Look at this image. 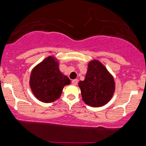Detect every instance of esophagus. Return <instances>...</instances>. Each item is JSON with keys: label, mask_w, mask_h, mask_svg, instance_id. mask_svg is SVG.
<instances>
[{"label": "esophagus", "mask_w": 146, "mask_h": 146, "mask_svg": "<svg viewBox=\"0 0 146 146\" xmlns=\"http://www.w3.org/2000/svg\"><path fill=\"white\" fill-rule=\"evenodd\" d=\"M72 84L73 85H76V84H78V80L77 79H73V80L72 81Z\"/></svg>", "instance_id": "1"}]
</instances>
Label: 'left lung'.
Returning a JSON list of instances; mask_svg holds the SVG:
<instances>
[{
  "label": "left lung",
  "mask_w": 146,
  "mask_h": 146,
  "mask_svg": "<svg viewBox=\"0 0 146 146\" xmlns=\"http://www.w3.org/2000/svg\"><path fill=\"white\" fill-rule=\"evenodd\" d=\"M83 100L92 107L106 105L115 91V82L106 67L97 60L88 65L85 79L79 82Z\"/></svg>",
  "instance_id": "8db88e82"
}]
</instances>
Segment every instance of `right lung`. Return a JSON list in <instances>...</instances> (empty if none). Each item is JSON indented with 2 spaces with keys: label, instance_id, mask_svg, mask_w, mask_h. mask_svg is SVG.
<instances>
[{
  "label": "right lung",
  "instance_id": "add662e5",
  "mask_svg": "<svg viewBox=\"0 0 146 146\" xmlns=\"http://www.w3.org/2000/svg\"><path fill=\"white\" fill-rule=\"evenodd\" d=\"M29 84L38 100L51 103L60 97L63 88L70 84V80L60 72L58 62L50 56L32 70Z\"/></svg>",
  "mask_w": 146,
  "mask_h": 146
}]
</instances>
